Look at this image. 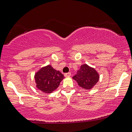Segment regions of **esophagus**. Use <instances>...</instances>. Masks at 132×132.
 <instances>
[{
    "label": "esophagus",
    "mask_w": 132,
    "mask_h": 132,
    "mask_svg": "<svg viewBox=\"0 0 132 132\" xmlns=\"http://www.w3.org/2000/svg\"><path fill=\"white\" fill-rule=\"evenodd\" d=\"M64 77H70V76H71V73H70V72H69V73H65V74H64Z\"/></svg>",
    "instance_id": "obj_1"
}]
</instances>
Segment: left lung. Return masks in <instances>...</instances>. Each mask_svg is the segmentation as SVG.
I'll return each instance as SVG.
<instances>
[{
	"mask_svg": "<svg viewBox=\"0 0 132 132\" xmlns=\"http://www.w3.org/2000/svg\"><path fill=\"white\" fill-rule=\"evenodd\" d=\"M73 79L77 82V84L84 90H90L97 83L100 79V75L94 68L87 64L81 65L76 75Z\"/></svg>",
	"mask_w": 132,
	"mask_h": 132,
	"instance_id": "1",
	"label": "left lung"
}]
</instances>
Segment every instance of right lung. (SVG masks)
I'll return each instance as SVG.
<instances>
[{
  "mask_svg": "<svg viewBox=\"0 0 132 132\" xmlns=\"http://www.w3.org/2000/svg\"><path fill=\"white\" fill-rule=\"evenodd\" d=\"M64 76L60 71L55 70L48 64L44 66L35 73L34 79L36 87L45 93H52L56 90Z\"/></svg>",
  "mask_w": 132,
  "mask_h": 132,
  "instance_id": "1",
  "label": "right lung"
}]
</instances>
